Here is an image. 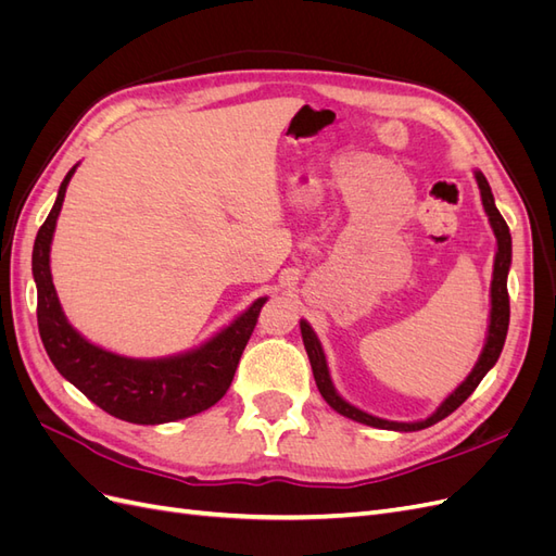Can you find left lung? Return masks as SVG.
Masks as SVG:
<instances>
[{
    "label": "left lung",
    "mask_w": 556,
    "mask_h": 556,
    "mask_svg": "<svg viewBox=\"0 0 556 556\" xmlns=\"http://www.w3.org/2000/svg\"><path fill=\"white\" fill-rule=\"evenodd\" d=\"M476 180H478V188H480V194H482V206H484L486 215H490V223H492V229L496 233V243H498L496 260H494V280H492L490 333H486V343H484V350H482V355H480L476 368L457 387V390H454L441 403V408L435 410L431 417L422 419V422H413V425L390 422V419H380V417L368 415V413H364V410H359L355 406H350L348 401H343L339 394H336L333 384H331V378H329L325 352H323V348H319V341H317V336L313 333V329L304 323V319H301V336H304V345H306L308 359H311V366H313V376H315V382H317V390H319V394L325 396V401L329 403V406L336 413H341V415H345L350 419H357V422H362V425L378 427V429H394V431H419V429H427V427H431L435 422H441V419H445L450 413L457 410L462 403L476 392V387L486 376V371H490V368L496 364L501 350H503V343H506L508 323H510L508 268H510V257H513V241H510V229H508L506 220H503V215L498 213V208L494 204V194L490 190V182H486V178L480 172L476 174Z\"/></svg>",
    "instance_id": "8db88e82"
}]
</instances>
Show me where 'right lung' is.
<instances>
[{
    "mask_svg": "<svg viewBox=\"0 0 556 556\" xmlns=\"http://www.w3.org/2000/svg\"><path fill=\"white\" fill-rule=\"evenodd\" d=\"M74 169L64 176L55 206L41 225L31 274L37 282V323L43 348L58 371L99 408L134 425H162L197 415L220 401L237 374L239 359L257 325L266 296L239 319L188 355L169 359H127L88 343L66 323L50 278V241Z\"/></svg>",
    "mask_w": 556,
    "mask_h": 556,
    "instance_id": "obj_1",
    "label": "right lung"
}]
</instances>
